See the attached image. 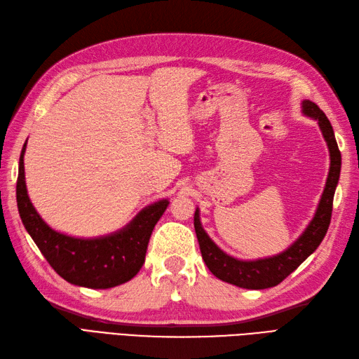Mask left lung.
<instances>
[{
	"instance_id": "obj_1",
	"label": "left lung",
	"mask_w": 359,
	"mask_h": 359,
	"mask_svg": "<svg viewBox=\"0 0 359 359\" xmlns=\"http://www.w3.org/2000/svg\"><path fill=\"white\" fill-rule=\"evenodd\" d=\"M302 107L303 114L318 121L321 133H323L329 147L330 168L316 217L312 218V222L306 227V231L302 233V236L288 250H285L278 256H273V258H265L258 261H238L232 258V256H229L219 250L212 243V240L206 235L203 227L200 224L198 209L196 210L194 227L203 261L208 265L210 273L227 283H232L236 285V287L247 290H264L276 287V285H279L285 278H288V276L296 270L312 252H316V249L320 245V243L323 241V238L327 232L330 217H332L335 188L339 179V170H341V153L338 150L334 128L330 126L323 110L309 100L303 101Z\"/></svg>"
}]
</instances>
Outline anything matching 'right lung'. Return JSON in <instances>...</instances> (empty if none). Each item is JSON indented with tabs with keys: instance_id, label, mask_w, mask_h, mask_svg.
<instances>
[{
	"instance_id": "obj_1",
	"label": "right lung",
	"mask_w": 359,
	"mask_h": 359,
	"mask_svg": "<svg viewBox=\"0 0 359 359\" xmlns=\"http://www.w3.org/2000/svg\"><path fill=\"white\" fill-rule=\"evenodd\" d=\"M20 158L16 180V201L22 224L33 241L60 278L79 287L104 290L130 280L145 261L147 245L156 223L168 206L161 200L142 209L123 231L97 240H80L54 232L36 212L27 196L24 151Z\"/></svg>"
}]
</instances>
